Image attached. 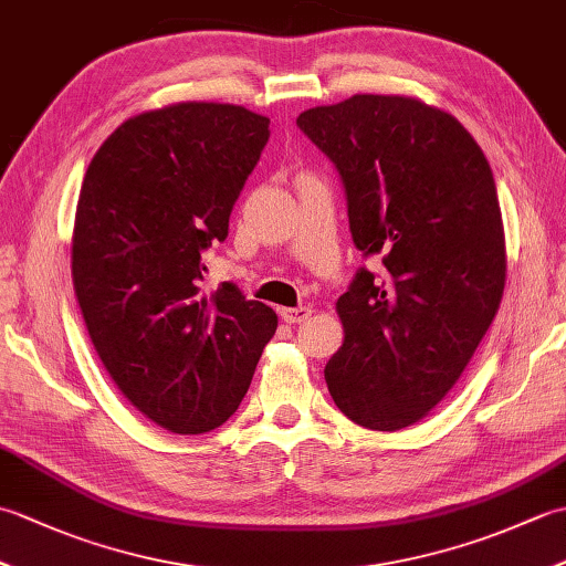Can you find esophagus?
I'll return each mask as SVG.
<instances>
[{
  "instance_id": "34e87169",
  "label": "esophagus",
  "mask_w": 566,
  "mask_h": 566,
  "mask_svg": "<svg viewBox=\"0 0 566 566\" xmlns=\"http://www.w3.org/2000/svg\"><path fill=\"white\" fill-rule=\"evenodd\" d=\"M280 316L286 321V323H304L308 316H311V308L308 306H296V308H282Z\"/></svg>"
}]
</instances>
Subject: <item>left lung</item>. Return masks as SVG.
Segmentation results:
<instances>
[{
    "label": "left lung",
    "instance_id": "1",
    "mask_svg": "<svg viewBox=\"0 0 566 566\" xmlns=\"http://www.w3.org/2000/svg\"><path fill=\"white\" fill-rule=\"evenodd\" d=\"M333 163L363 258L338 298L345 340L326 365L335 406L371 430L423 418L460 379L494 321L506 250L494 172L454 116L355 94L298 114Z\"/></svg>",
    "mask_w": 566,
    "mask_h": 566
}]
</instances>
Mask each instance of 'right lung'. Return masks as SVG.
I'll return each instance as SVG.
<instances>
[{
	"instance_id": "1",
	"label": "right lung",
	"mask_w": 566,
	"mask_h": 566,
	"mask_svg": "<svg viewBox=\"0 0 566 566\" xmlns=\"http://www.w3.org/2000/svg\"><path fill=\"white\" fill-rule=\"evenodd\" d=\"M270 140V118L187 102L128 118L80 189L72 282L116 387L155 423L199 436L231 418L276 314L233 282L203 292V250Z\"/></svg>"
}]
</instances>
